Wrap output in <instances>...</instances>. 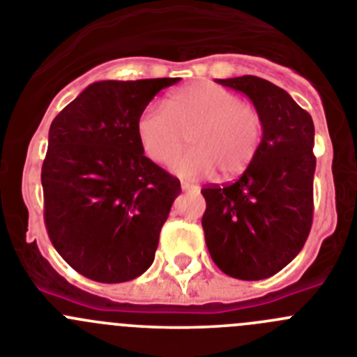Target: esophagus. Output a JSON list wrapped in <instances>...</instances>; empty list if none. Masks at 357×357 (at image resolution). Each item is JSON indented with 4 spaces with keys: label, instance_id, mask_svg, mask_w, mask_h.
<instances>
[{
    "label": "esophagus",
    "instance_id": "esophagus-1",
    "mask_svg": "<svg viewBox=\"0 0 357 357\" xmlns=\"http://www.w3.org/2000/svg\"><path fill=\"white\" fill-rule=\"evenodd\" d=\"M181 188H183V192H194V190H199V186L194 185V183L181 181Z\"/></svg>",
    "mask_w": 357,
    "mask_h": 357
}]
</instances>
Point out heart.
Returning a JSON list of instances; mask_svg holds the SVG:
<instances>
[{"instance_id":"heart-1","label":"heart","mask_w":357,"mask_h":357,"mask_svg":"<svg viewBox=\"0 0 357 357\" xmlns=\"http://www.w3.org/2000/svg\"><path fill=\"white\" fill-rule=\"evenodd\" d=\"M137 139L146 155L167 163L185 146L190 151L172 163L185 178H202L220 171L222 178L243 174L257 158L262 142V118L257 109L213 82H195L172 93L165 111L146 107L139 114Z\"/></svg>"}]
</instances>
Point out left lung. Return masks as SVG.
Returning <instances> with one entry per match:
<instances>
[{
  "instance_id": "1",
  "label": "left lung",
  "mask_w": 357,
  "mask_h": 357,
  "mask_svg": "<svg viewBox=\"0 0 357 357\" xmlns=\"http://www.w3.org/2000/svg\"><path fill=\"white\" fill-rule=\"evenodd\" d=\"M241 91L262 118L261 149L241 178L206 186L202 216L213 262L238 280H264L301 252L314 218V121L285 89L243 75L215 79Z\"/></svg>"
}]
</instances>
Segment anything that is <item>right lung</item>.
Wrapping results in <instances>:
<instances>
[{"label":"right lung","instance_id":"1","mask_svg":"<svg viewBox=\"0 0 357 357\" xmlns=\"http://www.w3.org/2000/svg\"><path fill=\"white\" fill-rule=\"evenodd\" d=\"M178 81L93 82L51 123L43 218L58 254L86 278L128 282L155 261L181 185L144 155L135 125L156 93Z\"/></svg>","mask_w":357,"mask_h":357}]
</instances>
